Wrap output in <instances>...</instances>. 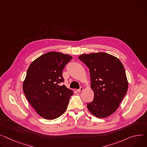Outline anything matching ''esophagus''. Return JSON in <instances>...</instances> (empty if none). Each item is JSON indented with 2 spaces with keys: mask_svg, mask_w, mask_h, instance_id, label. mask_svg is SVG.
Here are the masks:
<instances>
[{
  "mask_svg": "<svg viewBox=\"0 0 147 147\" xmlns=\"http://www.w3.org/2000/svg\"><path fill=\"white\" fill-rule=\"evenodd\" d=\"M83 89H84V88L83 87H80L79 89L77 90V92H81V91H82L83 90Z\"/></svg>",
  "mask_w": 147,
  "mask_h": 147,
  "instance_id": "34e87169",
  "label": "esophagus"
}]
</instances>
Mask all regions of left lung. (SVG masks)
<instances>
[{
  "label": "left lung",
  "mask_w": 147,
  "mask_h": 147,
  "mask_svg": "<svg viewBox=\"0 0 147 147\" xmlns=\"http://www.w3.org/2000/svg\"><path fill=\"white\" fill-rule=\"evenodd\" d=\"M78 59L89 69L93 100L87 103L88 110L98 118L114 113L128 90L125 71L117 57L105 53L82 55Z\"/></svg>",
  "instance_id": "obj_1"
}]
</instances>
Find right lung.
<instances>
[{"label":"right lung","instance_id":"add662e5","mask_svg":"<svg viewBox=\"0 0 147 147\" xmlns=\"http://www.w3.org/2000/svg\"><path fill=\"white\" fill-rule=\"evenodd\" d=\"M73 57L50 51L40 56L30 65L23 85L29 103L42 117L53 119L66 110L73 92L64 85L63 70Z\"/></svg>","mask_w":147,"mask_h":147}]
</instances>
